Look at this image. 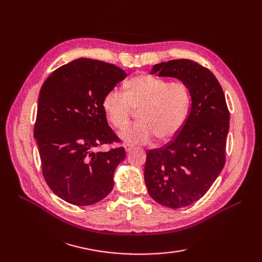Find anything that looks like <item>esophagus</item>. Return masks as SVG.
<instances>
[{
  "label": "esophagus",
  "instance_id": "34e87169",
  "mask_svg": "<svg viewBox=\"0 0 262 262\" xmlns=\"http://www.w3.org/2000/svg\"><path fill=\"white\" fill-rule=\"evenodd\" d=\"M123 146H124V148H125V152H131V150L133 149V146L130 145V144H124Z\"/></svg>",
  "mask_w": 262,
  "mask_h": 262
}]
</instances>
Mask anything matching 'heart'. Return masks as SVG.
<instances>
[{
    "label": "heart",
    "mask_w": 262,
    "mask_h": 262,
    "mask_svg": "<svg viewBox=\"0 0 262 262\" xmlns=\"http://www.w3.org/2000/svg\"><path fill=\"white\" fill-rule=\"evenodd\" d=\"M190 106L188 86L152 74H140L124 84V93L112 90L102 98V109L115 128L129 123L136 110L139 122L126 126L120 137L129 144H146L155 137L167 142L181 130Z\"/></svg>",
    "instance_id": "heart-1"
}]
</instances>
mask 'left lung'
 Segmentation results:
<instances>
[{
	"label": "left lung",
	"instance_id": "left-lung-1",
	"mask_svg": "<svg viewBox=\"0 0 262 262\" xmlns=\"http://www.w3.org/2000/svg\"><path fill=\"white\" fill-rule=\"evenodd\" d=\"M150 73L185 83L191 107L175 138L147 150V191L164 207H188L207 193L225 165L229 112L224 92L209 69L189 59L162 62Z\"/></svg>",
	"mask_w": 262,
	"mask_h": 262
}]
</instances>
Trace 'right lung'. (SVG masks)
Segmentation results:
<instances>
[{"label":"right lung","instance_id":"add662e5","mask_svg":"<svg viewBox=\"0 0 262 262\" xmlns=\"http://www.w3.org/2000/svg\"><path fill=\"white\" fill-rule=\"evenodd\" d=\"M125 76L112 63L81 58L55 70L41 86L34 137L42 175L52 192L71 204L99 202L114 188L124 147L95 149L120 144L108 125L102 98Z\"/></svg>","mask_w":262,"mask_h":262}]
</instances>
